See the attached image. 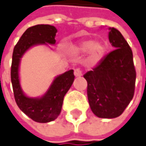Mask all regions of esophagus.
Returning a JSON list of instances; mask_svg holds the SVG:
<instances>
[{"label":"esophagus","instance_id":"34e87169","mask_svg":"<svg viewBox=\"0 0 146 146\" xmlns=\"http://www.w3.org/2000/svg\"><path fill=\"white\" fill-rule=\"evenodd\" d=\"M82 74H83V72H82V70H80L79 68H76V69L74 70V75H75L76 77H80V76H82Z\"/></svg>","mask_w":146,"mask_h":146}]
</instances>
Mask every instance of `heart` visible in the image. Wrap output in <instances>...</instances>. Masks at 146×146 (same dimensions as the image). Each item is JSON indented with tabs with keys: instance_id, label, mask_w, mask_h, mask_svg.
Listing matches in <instances>:
<instances>
[{
	"instance_id": "b5f03b06",
	"label": "heart",
	"mask_w": 146,
	"mask_h": 146,
	"mask_svg": "<svg viewBox=\"0 0 146 146\" xmlns=\"http://www.w3.org/2000/svg\"><path fill=\"white\" fill-rule=\"evenodd\" d=\"M78 50L86 52L89 50V60L92 62H96L102 58L104 52V46L101 42H93L91 40H85L80 43Z\"/></svg>"
}]
</instances>
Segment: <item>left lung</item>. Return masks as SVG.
<instances>
[{"instance_id":"left-lung-1","label":"left lung","mask_w":146,"mask_h":146,"mask_svg":"<svg viewBox=\"0 0 146 146\" xmlns=\"http://www.w3.org/2000/svg\"><path fill=\"white\" fill-rule=\"evenodd\" d=\"M109 40L115 49L84 75L91 110L104 119L119 117L125 111L134 97L136 78L132 50L122 34L110 27Z\"/></svg>"}]
</instances>
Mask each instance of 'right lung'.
<instances>
[{"mask_svg":"<svg viewBox=\"0 0 146 146\" xmlns=\"http://www.w3.org/2000/svg\"><path fill=\"white\" fill-rule=\"evenodd\" d=\"M55 27L51 25H36L26 30L14 47L11 68V79L16 103L21 110L33 120L47 123L58 118L62 110L63 98L74 80L73 70L58 76L46 94L38 99L27 97L20 85L19 63L22 55L34 45L55 44L57 33Z\"/></svg>","mask_w":146,"mask_h":146,"instance_id":"1","label":"right lung"}]
</instances>
